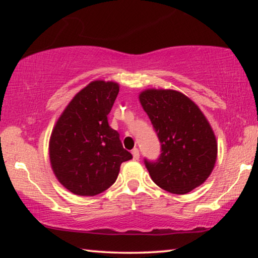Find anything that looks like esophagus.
<instances>
[{"instance_id":"esophagus-1","label":"esophagus","mask_w":258,"mask_h":258,"mask_svg":"<svg viewBox=\"0 0 258 258\" xmlns=\"http://www.w3.org/2000/svg\"><path fill=\"white\" fill-rule=\"evenodd\" d=\"M132 155H133V159L134 160H138L140 158V152H139L138 148H134V149L132 150Z\"/></svg>"}]
</instances>
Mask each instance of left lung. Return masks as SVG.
Instances as JSON below:
<instances>
[{"mask_svg": "<svg viewBox=\"0 0 258 258\" xmlns=\"http://www.w3.org/2000/svg\"><path fill=\"white\" fill-rule=\"evenodd\" d=\"M139 99L160 142L159 158L145 159L152 181L175 195L202 185L217 157L215 134L202 110L174 90H146Z\"/></svg>", "mask_w": 258, "mask_h": 258, "instance_id": "obj_1", "label": "left lung"}]
</instances>
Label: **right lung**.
<instances>
[{
	"instance_id": "1",
	"label": "right lung",
	"mask_w": 258,
	"mask_h": 258,
	"mask_svg": "<svg viewBox=\"0 0 258 258\" xmlns=\"http://www.w3.org/2000/svg\"><path fill=\"white\" fill-rule=\"evenodd\" d=\"M118 92L115 82H91L69 102L52 131V169L61 184L77 196L107 190L117 180L121 163L132 159L119 133L108 124Z\"/></svg>"
}]
</instances>
